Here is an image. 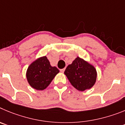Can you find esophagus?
I'll return each mask as SVG.
<instances>
[{"label":"esophagus","instance_id":"1","mask_svg":"<svg viewBox=\"0 0 125 125\" xmlns=\"http://www.w3.org/2000/svg\"><path fill=\"white\" fill-rule=\"evenodd\" d=\"M64 71H65V68H63V69L60 70V72H61L62 73H63Z\"/></svg>","mask_w":125,"mask_h":125}]
</instances>
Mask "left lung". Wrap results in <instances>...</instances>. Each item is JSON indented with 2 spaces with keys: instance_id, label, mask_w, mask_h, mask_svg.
<instances>
[{
  "instance_id": "left-lung-1",
  "label": "left lung",
  "mask_w": 125,
  "mask_h": 125,
  "mask_svg": "<svg viewBox=\"0 0 125 125\" xmlns=\"http://www.w3.org/2000/svg\"><path fill=\"white\" fill-rule=\"evenodd\" d=\"M64 73L72 85L81 92L91 88L95 85L97 76L95 67L78 57L68 65Z\"/></svg>"
}]
</instances>
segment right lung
Masks as SVG:
<instances>
[{"mask_svg": "<svg viewBox=\"0 0 125 125\" xmlns=\"http://www.w3.org/2000/svg\"><path fill=\"white\" fill-rule=\"evenodd\" d=\"M59 70L52 67L46 56L40 57L32 63L28 67L26 77L29 85L34 89L43 90L54 78Z\"/></svg>", "mask_w": 125, "mask_h": 125, "instance_id": "obj_1", "label": "right lung"}]
</instances>
